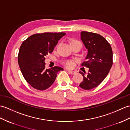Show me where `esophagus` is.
Here are the masks:
<instances>
[{"instance_id":"obj_1","label":"esophagus","mask_w":130,"mask_h":130,"mask_svg":"<svg viewBox=\"0 0 130 130\" xmlns=\"http://www.w3.org/2000/svg\"><path fill=\"white\" fill-rule=\"evenodd\" d=\"M68 72H69V73L71 74H72V75H75V74L76 73V72H75V71H68Z\"/></svg>"}]
</instances>
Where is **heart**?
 Wrapping results in <instances>:
<instances>
[{"label":"heart","mask_w":130,"mask_h":130,"mask_svg":"<svg viewBox=\"0 0 130 130\" xmlns=\"http://www.w3.org/2000/svg\"><path fill=\"white\" fill-rule=\"evenodd\" d=\"M74 41H76V40H74ZM63 64H64L65 67H66L67 68H72L74 65V61H72V60H66V61H65L64 62Z\"/></svg>","instance_id":"b5f03b06"}]
</instances>
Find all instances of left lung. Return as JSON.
I'll return each mask as SVG.
<instances>
[{"label":"left lung","instance_id":"1","mask_svg":"<svg viewBox=\"0 0 130 130\" xmlns=\"http://www.w3.org/2000/svg\"><path fill=\"white\" fill-rule=\"evenodd\" d=\"M81 39L88 50L86 60L81 65L89 68L79 86L84 90H91L99 85L107 76L113 64L112 50L110 44L101 35L96 33L82 31Z\"/></svg>","mask_w":130,"mask_h":130}]
</instances>
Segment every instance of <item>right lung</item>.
Segmentation results:
<instances>
[{"label":"right lung","mask_w":130,"mask_h":130,"mask_svg":"<svg viewBox=\"0 0 130 130\" xmlns=\"http://www.w3.org/2000/svg\"><path fill=\"white\" fill-rule=\"evenodd\" d=\"M65 32H44L31 35L20 47L18 60L24 79L33 88L44 90L52 85L62 68H45V56L53 51Z\"/></svg>","instance_id":"1"}]
</instances>
